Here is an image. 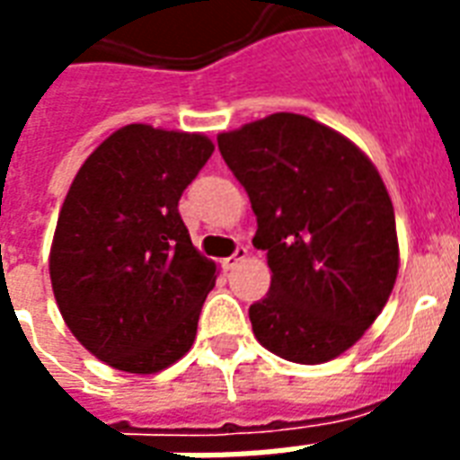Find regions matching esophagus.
<instances>
[{
	"instance_id": "obj_1",
	"label": "esophagus",
	"mask_w": 460,
	"mask_h": 460,
	"mask_svg": "<svg viewBox=\"0 0 460 460\" xmlns=\"http://www.w3.org/2000/svg\"><path fill=\"white\" fill-rule=\"evenodd\" d=\"M245 258H248V248H245V245H238L236 251H234V255H229V258L224 260V267H226V270H234V267L241 265Z\"/></svg>"
}]
</instances>
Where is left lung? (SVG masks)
<instances>
[{"mask_svg": "<svg viewBox=\"0 0 460 460\" xmlns=\"http://www.w3.org/2000/svg\"><path fill=\"white\" fill-rule=\"evenodd\" d=\"M258 217L270 294L252 334L274 356L317 365L377 320L399 274L392 198L370 157L334 128L279 111L217 136Z\"/></svg>", "mask_w": 460, "mask_h": 460, "instance_id": "left-lung-1", "label": "left lung"}]
</instances>
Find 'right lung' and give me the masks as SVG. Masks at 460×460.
<instances>
[{"label": "right lung", "instance_id": "1", "mask_svg": "<svg viewBox=\"0 0 460 460\" xmlns=\"http://www.w3.org/2000/svg\"><path fill=\"white\" fill-rule=\"evenodd\" d=\"M212 153L202 133L128 124L68 188L49 251L54 298L71 334L117 370L153 375L193 346L217 265L190 243L179 200Z\"/></svg>", "mask_w": 460, "mask_h": 460}]
</instances>
